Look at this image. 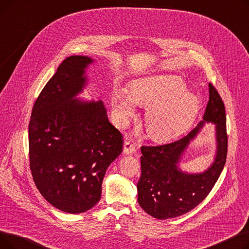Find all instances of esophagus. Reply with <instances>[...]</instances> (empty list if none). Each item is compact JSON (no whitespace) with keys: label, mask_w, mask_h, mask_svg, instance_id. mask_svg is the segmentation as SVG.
Returning a JSON list of instances; mask_svg holds the SVG:
<instances>
[{"label":"esophagus","mask_w":249,"mask_h":249,"mask_svg":"<svg viewBox=\"0 0 249 249\" xmlns=\"http://www.w3.org/2000/svg\"><path fill=\"white\" fill-rule=\"evenodd\" d=\"M136 143L131 141V140H128V141H125L124 142V149H123V152L125 154H132L136 151Z\"/></svg>","instance_id":"obj_1"}]
</instances>
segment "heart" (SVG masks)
I'll return each mask as SVG.
<instances>
[{"label":"heart","mask_w":249,"mask_h":249,"mask_svg":"<svg viewBox=\"0 0 249 249\" xmlns=\"http://www.w3.org/2000/svg\"><path fill=\"white\" fill-rule=\"evenodd\" d=\"M112 108L117 123L124 126L135 116L137 104L148 106L145 125L155 141L172 140L192 126L200 110V99L187 89L176 74H154L131 84V93L121 87L112 91Z\"/></svg>","instance_id":"b5f03b06"}]
</instances>
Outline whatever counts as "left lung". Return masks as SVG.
<instances>
[{
  "mask_svg": "<svg viewBox=\"0 0 249 249\" xmlns=\"http://www.w3.org/2000/svg\"><path fill=\"white\" fill-rule=\"evenodd\" d=\"M206 123L215 125L214 161L203 173L181 171L182 155ZM227 143L224 104L216 89L209 84V102L203 120L187 136L164 145L141 147V177L137 184L140 207L160 220L193 210L211 192L223 171Z\"/></svg>",
  "mask_w": 249,
  "mask_h": 249,
  "instance_id": "obj_1",
  "label": "left lung"
}]
</instances>
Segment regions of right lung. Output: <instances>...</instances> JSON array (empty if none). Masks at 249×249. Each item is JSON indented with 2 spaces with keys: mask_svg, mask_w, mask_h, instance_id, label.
I'll return each instance as SVG.
<instances>
[{
  "mask_svg": "<svg viewBox=\"0 0 249 249\" xmlns=\"http://www.w3.org/2000/svg\"><path fill=\"white\" fill-rule=\"evenodd\" d=\"M94 61L84 55L64 59L37 98L29 123L35 185L49 204L71 214L100 201L104 176L123 149L103 101L77 98Z\"/></svg>",
  "mask_w": 249,
  "mask_h": 249,
  "instance_id": "right-lung-1",
  "label": "right lung"
}]
</instances>
